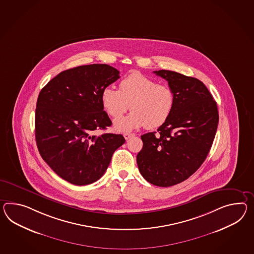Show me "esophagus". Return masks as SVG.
I'll list each match as a JSON object with an SVG mask.
<instances>
[{
	"mask_svg": "<svg viewBox=\"0 0 254 254\" xmlns=\"http://www.w3.org/2000/svg\"><path fill=\"white\" fill-rule=\"evenodd\" d=\"M132 136H134V134H132V133H125L124 134V137L127 139H127Z\"/></svg>",
	"mask_w": 254,
	"mask_h": 254,
	"instance_id": "obj_1",
	"label": "esophagus"
}]
</instances>
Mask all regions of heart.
I'll use <instances>...</instances> for the list:
<instances>
[{"label":"heart","mask_w":254,"mask_h":254,"mask_svg":"<svg viewBox=\"0 0 254 254\" xmlns=\"http://www.w3.org/2000/svg\"><path fill=\"white\" fill-rule=\"evenodd\" d=\"M101 102L106 113L114 119L121 118L130 105L133 112L114 125L116 131L127 132L143 126L149 129L162 126L173 113L175 98L168 85L134 72L120 81L119 90L105 87L101 93Z\"/></svg>","instance_id":"1"}]
</instances>
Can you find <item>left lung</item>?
<instances>
[{
	"instance_id": "left-lung-1",
	"label": "left lung",
	"mask_w": 254,
	"mask_h": 254,
	"mask_svg": "<svg viewBox=\"0 0 254 254\" xmlns=\"http://www.w3.org/2000/svg\"><path fill=\"white\" fill-rule=\"evenodd\" d=\"M154 73L168 81L174 93L171 117L141 136L136 163L144 179L168 187L188 179L202 165L211 149L218 124L217 103L196 78L161 69Z\"/></svg>"
}]
</instances>
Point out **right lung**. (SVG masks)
Segmentation results:
<instances>
[{
    "mask_svg": "<svg viewBox=\"0 0 254 254\" xmlns=\"http://www.w3.org/2000/svg\"><path fill=\"white\" fill-rule=\"evenodd\" d=\"M119 79L107 64L69 68L40 91L35 117L37 149L44 161L65 181L86 186L99 180L116 149L125 143L120 134L93 135L112 121L104 111L102 90Z\"/></svg>",
    "mask_w": 254,
    "mask_h": 254,
    "instance_id": "add662e5",
    "label": "right lung"
}]
</instances>
